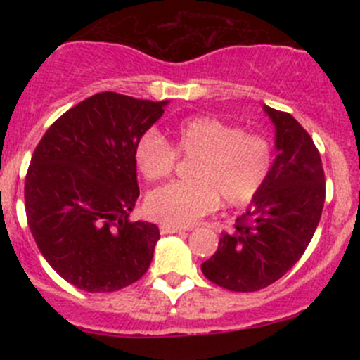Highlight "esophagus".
<instances>
[{"mask_svg": "<svg viewBox=\"0 0 360 360\" xmlns=\"http://www.w3.org/2000/svg\"><path fill=\"white\" fill-rule=\"evenodd\" d=\"M181 231H184V228H179V226H172V224H162V226H160V233H162V235L181 233Z\"/></svg>", "mask_w": 360, "mask_h": 360, "instance_id": "34e87169", "label": "esophagus"}]
</instances>
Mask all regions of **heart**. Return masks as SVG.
<instances>
[{
	"label": "heart",
	"instance_id": "obj_1",
	"mask_svg": "<svg viewBox=\"0 0 360 360\" xmlns=\"http://www.w3.org/2000/svg\"><path fill=\"white\" fill-rule=\"evenodd\" d=\"M179 157L193 158L190 181L167 184L146 198L148 214L172 226L191 224L212 212L219 200L231 209L249 205L266 186L275 163L268 137L216 116L181 120L172 130V144L157 130H146L134 148L137 170L150 183L167 179Z\"/></svg>",
	"mask_w": 360,
	"mask_h": 360
}]
</instances>
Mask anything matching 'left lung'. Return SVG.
Instances as JSON below:
<instances>
[{
	"label": "left lung",
	"mask_w": 360,
	"mask_h": 360,
	"mask_svg": "<svg viewBox=\"0 0 360 360\" xmlns=\"http://www.w3.org/2000/svg\"><path fill=\"white\" fill-rule=\"evenodd\" d=\"M264 111L277 130L270 179L202 263L212 284L233 292L259 291L288 274L310 244L326 200L321 153L310 134L289 112L270 106Z\"/></svg>",
	"instance_id": "8db88e82"
}]
</instances>
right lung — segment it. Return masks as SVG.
<instances>
[{
  "label": "right lung",
  "mask_w": 360,
  "mask_h": 360,
  "mask_svg": "<svg viewBox=\"0 0 360 360\" xmlns=\"http://www.w3.org/2000/svg\"><path fill=\"white\" fill-rule=\"evenodd\" d=\"M163 106L96 94L59 116L32 153L24 188L29 230L75 288L120 291L150 268L160 230L129 219L139 197L134 148Z\"/></svg>",
  "instance_id": "add662e5"
}]
</instances>
